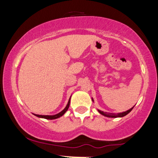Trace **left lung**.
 Here are the masks:
<instances>
[{"mask_svg":"<svg viewBox=\"0 0 158 158\" xmlns=\"http://www.w3.org/2000/svg\"><path fill=\"white\" fill-rule=\"evenodd\" d=\"M92 101L94 102V99L93 98H92ZM134 107H132L131 108H130V109H128V110H126V111H124V112H122V113H117V114H115V113H108V112H104L102 111V110H97L99 111V114H101L102 115L105 116V117H111V118H117V117H124V116H126L128 114V113H130V112L131 111V110L133 109Z\"/></svg>","mask_w":158,"mask_h":158,"instance_id":"obj_1","label":"left lung"}]
</instances>
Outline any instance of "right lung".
<instances>
[{
  "instance_id": "add662e5",
  "label": "right lung",
  "mask_w": 158,
  "mask_h": 158,
  "mask_svg": "<svg viewBox=\"0 0 158 158\" xmlns=\"http://www.w3.org/2000/svg\"><path fill=\"white\" fill-rule=\"evenodd\" d=\"M70 97H71V96H70ZM70 99H69L68 102V104H67L66 107H65L64 109L61 110V112H59V114H55V115H39V114H33L35 116H36V117H39V118H44V119H55L59 118V117H61V116L64 115V114H65V112L68 110L69 106H70Z\"/></svg>"
}]
</instances>
